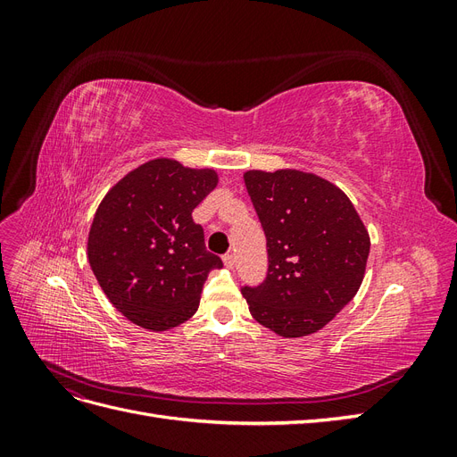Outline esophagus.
<instances>
[{
	"instance_id": "obj_1",
	"label": "esophagus",
	"mask_w": 457,
	"mask_h": 457,
	"mask_svg": "<svg viewBox=\"0 0 457 457\" xmlns=\"http://www.w3.org/2000/svg\"><path fill=\"white\" fill-rule=\"evenodd\" d=\"M223 262H225L227 269H232L234 267V255L232 253H225L223 255Z\"/></svg>"
}]
</instances>
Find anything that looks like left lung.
Masks as SVG:
<instances>
[{"instance_id":"1","label":"left lung","mask_w":457,"mask_h":457,"mask_svg":"<svg viewBox=\"0 0 457 457\" xmlns=\"http://www.w3.org/2000/svg\"><path fill=\"white\" fill-rule=\"evenodd\" d=\"M267 237L269 270L242 287L255 320L282 337L322 329L356 295L370 253L368 230L347 195L297 170L245 171Z\"/></svg>"}]
</instances>
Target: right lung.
Segmentation results:
<instances>
[{
	"instance_id": "obj_1",
	"label": "right lung",
	"mask_w": 457,
	"mask_h": 457,
	"mask_svg": "<svg viewBox=\"0 0 457 457\" xmlns=\"http://www.w3.org/2000/svg\"><path fill=\"white\" fill-rule=\"evenodd\" d=\"M215 187L213 170L158 158L129 171L103 198L89 230V265L133 324L163 331L198 311L207 274L223 261L205 250L192 212Z\"/></svg>"
}]
</instances>
